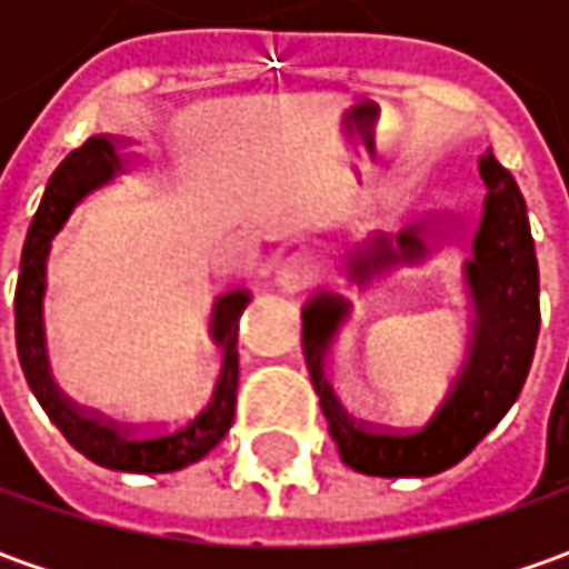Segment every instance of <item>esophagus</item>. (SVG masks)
<instances>
[{"instance_id": "34e87169", "label": "esophagus", "mask_w": 569, "mask_h": 569, "mask_svg": "<svg viewBox=\"0 0 569 569\" xmlns=\"http://www.w3.org/2000/svg\"><path fill=\"white\" fill-rule=\"evenodd\" d=\"M319 274H322V259H319L313 250H300L291 252V256L278 266L274 281H278L281 291L297 295V291H307L310 284H317Z\"/></svg>"}]
</instances>
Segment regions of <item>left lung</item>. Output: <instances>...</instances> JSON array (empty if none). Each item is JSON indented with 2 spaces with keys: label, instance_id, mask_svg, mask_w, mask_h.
<instances>
[{
  "label": "left lung",
  "instance_id": "1",
  "mask_svg": "<svg viewBox=\"0 0 569 569\" xmlns=\"http://www.w3.org/2000/svg\"><path fill=\"white\" fill-rule=\"evenodd\" d=\"M488 187L481 224L471 240L466 284L471 297V339L466 361L449 386L443 405L418 430H382L348 418L326 380V361L351 300L319 291L303 307V358L317 389L329 433L345 466L380 478H427L447 471L510 411L536 355L538 326V259L526 199L513 173L491 151L478 161ZM425 237H440L437 221H415L405 230L373 233L348 256V278L367 284L373 274L396 266H415L430 256Z\"/></svg>",
  "mask_w": 569,
  "mask_h": 569
}]
</instances>
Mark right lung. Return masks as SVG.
I'll use <instances>...</instances> for the list:
<instances>
[{
	"label": "right lung",
	"mask_w": 569,
	"mask_h": 569,
	"mask_svg": "<svg viewBox=\"0 0 569 569\" xmlns=\"http://www.w3.org/2000/svg\"><path fill=\"white\" fill-rule=\"evenodd\" d=\"M117 148H120V139L91 136L53 170L47 192L40 199V208L28 228L24 252H21V274H18V288H14V341H18V361L24 370V380L37 396V402L81 456H88L103 469L158 475V471H177L199 462L230 430L233 405H237V373H240L237 319L250 303V291L233 288L214 300L211 339L224 351L221 377L214 382L211 399L187 421L158 427V430H136V427L113 425L94 411H84L62 396V389L56 386L53 373H50L47 339H43L47 256H50L53 237L69 221L72 208L88 192L110 183L122 170V158Z\"/></svg>",
	"instance_id": "add662e5"
}]
</instances>
